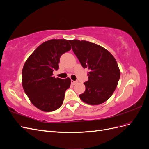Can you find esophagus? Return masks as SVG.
<instances>
[{
  "label": "esophagus",
  "mask_w": 149,
  "mask_h": 149,
  "mask_svg": "<svg viewBox=\"0 0 149 149\" xmlns=\"http://www.w3.org/2000/svg\"><path fill=\"white\" fill-rule=\"evenodd\" d=\"M71 84H73V85H74L75 84H76V83H78V81H73V80H71Z\"/></svg>",
  "instance_id": "esophagus-1"
}]
</instances>
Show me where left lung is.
<instances>
[{
	"instance_id": "left-lung-1",
	"label": "left lung",
	"mask_w": 149,
	"mask_h": 149,
	"mask_svg": "<svg viewBox=\"0 0 149 149\" xmlns=\"http://www.w3.org/2000/svg\"><path fill=\"white\" fill-rule=\"evenodd\" d=\"M84 68H88L85 91L79 96L83 102L98 105L109 99L118 86L120 73L114 57L106 49L89 42L69 40Z\"/></svg>"
}]
</instances>
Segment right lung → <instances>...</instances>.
Instances as JSON below:
<instances>
[{
	"label": "right lung",
	"instance_id": "add662e5",
	"mask_svg": "<svg viewBox=\"0 0 149 149\" xmlns=\"http://www.w3.org/2000/svg\"><path fill=\"white\" fill-rule=\"evenodd\" d=\"M71 48L67 40H48L36 48L22 70V86L31 102L45 112L55 111L63 102L71 79L55 78L53 71L59 68L63 54Z\"/></svg>",
	"mask_w": 149,
	"mask_h": 149
}]
</instances>
